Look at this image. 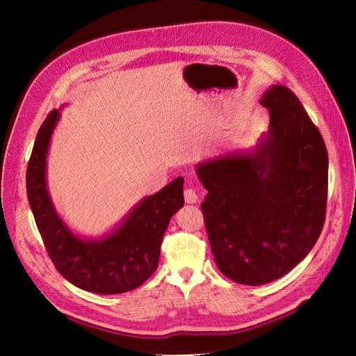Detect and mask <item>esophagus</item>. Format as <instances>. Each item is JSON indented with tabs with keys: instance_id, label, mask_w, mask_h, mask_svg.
I'll use <instances>...</instances> for the list:
<instances>
[{
	"instance_id": "esophagus-1",
	"label": "esophagus",
	"mask_w": 356,
	"mask_h": 356,
	"mask_svg": "<svg viewBox=\"0 0 356 356\" xmlns=\"http://www.w3.org/2000/svg\"><path fill=\"white\" fill-rule=\"evenodd\" d=\"M184 199H186V202L187 203H196L197 202V193L193 190V188H187L186 191H184Z\"/></svg>"
}]
</instances>
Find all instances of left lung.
<instances>
[{"label": "left lung", "instance_id": "8db88e82", "mask_svg": "<svg viewBox=\"0 0 356 356\" xmlns=\"http://www.w3.org/2000/svg\"><path fill=\"white\" fill-rule=\"evenodd\" d=\"M268 131L245 152L203 160L196 174L220 272L242 285L282 277L316 243L325 220L328 154L297 96L273 84L260 98Z\"/></svg>", "mask_w": 356, "mask_h": 356}]
</instances>
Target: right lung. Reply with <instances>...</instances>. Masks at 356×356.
Here are the masks:
<instances>
[{"instance_id": "right-lung-1", "label": "right lung", "mask_w": 356, "mask_h": 356, "mask_svg": "<svg viewBox=\"0 0 356 356\" xmlns=\"http://www.w3.org/2000/svg\"><path fill=\"white\" fill-rule=\"evenodd\" d=\"M60 110L41 124L26 169V191L38 232L58 272L84 291L122 294L143 285L159 264L160 245L174 213L184 207V178L145 196L111 230L88 238L72 230L53 204L47 156Z\"/></svg>"}]
</instances>
